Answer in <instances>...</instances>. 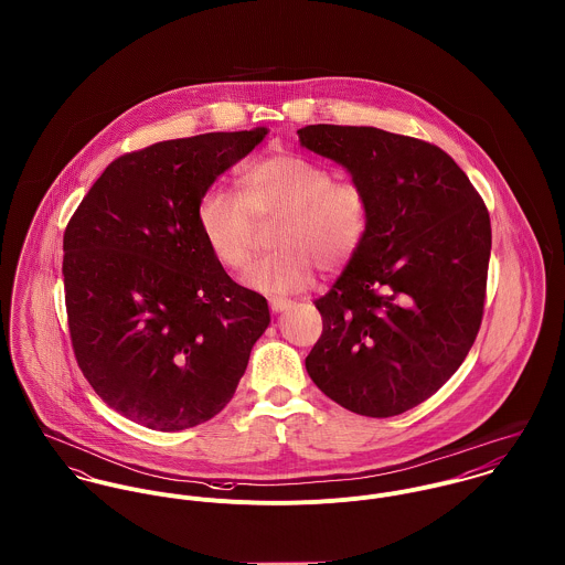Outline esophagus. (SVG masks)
Returning <instances> with one entry per match:
<instances>
[{
  "label": "esophagus",
  "mask_w": 565,
  "mask_h": 565,
  "mask_svg": "<svg viewBox=\"0 0 565 565\" xmlns=\"http://www.w3.org/2000/svg\"><path fill=\"white\" fill-rule=\"evenodd\" d=\"M294 302L291 300H287V298H278V296H274V298H269V309L274 311V313H280V311H287L289 307H291Z\"/></svg>",
  "instance_id": "obj_1"
}]
</instances>
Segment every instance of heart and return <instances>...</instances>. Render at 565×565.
Listing matches in <instances>:
<instances>
[{
  "instance_id": "obj_1",
  "label": "heart",
  "mask_w": 565,
  "mask_h": 565,
  "mask_svg": "<svg viewBox=\"0 0 565 565\" xmlns=\"http://www.w3.org/2000/svg\"><path fill=\"white\" fill-rule=\"evenodd\" d=\"M239 195L209 189L195 204V224L211 256L242 271L254 254L256 224L278 217L274 254L245 276L258 291L287 294L311 285L316 267H345L367 239L372 198L354 180H334L323 164L300 154H269L245 167Z\"/></svg>"
}]
</instances>
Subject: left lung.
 Instances as JSON below:
<instances>
[{"label":"left lung","mask_w":565,"mask_h":565,"mask_svg":"<svg viewBox=\"0 0 565 565\" xmlns=\"http://www.w3.org/2000/svg\"><path fill=\"white\" fill-rule=\"evenodd\" d=\"M302 148L343 164L372 198V226L332 289L316 300L322 337L307 372L367 417L430 398L463 363L483 320L489 213L441 148L372 126L318 124Z\"/></svg>","instance_id":"1"}]
</instances>
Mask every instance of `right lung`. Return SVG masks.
<instances>
[{"mask_svg":"<svg viewBox=\"0 0 565 565\" xmlns=\"http://www.w3.org/2000/svg\"><path fill=\"white\" fill-rule=\"evenodd\" d=\"M267 128L161 141L110 162L63 237L65 305L95 394L152 430L215 417L269 323L267 300L211 256L195 204Z\"/></svg>","mask_w":565,"mask_h":565,"instance_id":"add662e5","label":"right lung"}]
</instances>
